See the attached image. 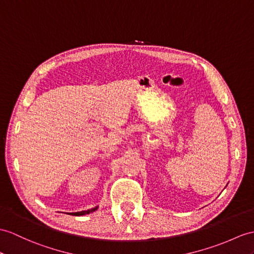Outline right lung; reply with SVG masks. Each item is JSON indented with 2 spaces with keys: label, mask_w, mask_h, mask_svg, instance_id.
I'll list each match as a JSON object with an SVG mask.
<instances>
[{
  "label": "right lung",
  "mask_w": 254,
  "mask_h": 254,
  "mask_svg": "<svg viewBox=\"0 0 254 254\" xmlns=\"http://www.w3.org/2000/svg\"><path fill=\"white\" fill-rule=\"evenodd\" d=\"M97 209H98V206H97V207H95V208H91V209H88V210H85V211H78V212H70V213H67V214H72V215H76V216H78V215H85V214H89V213H91V212L96 211Z\"/></svg>",
  "instance_id": "obj_1"
}]
</instances>
